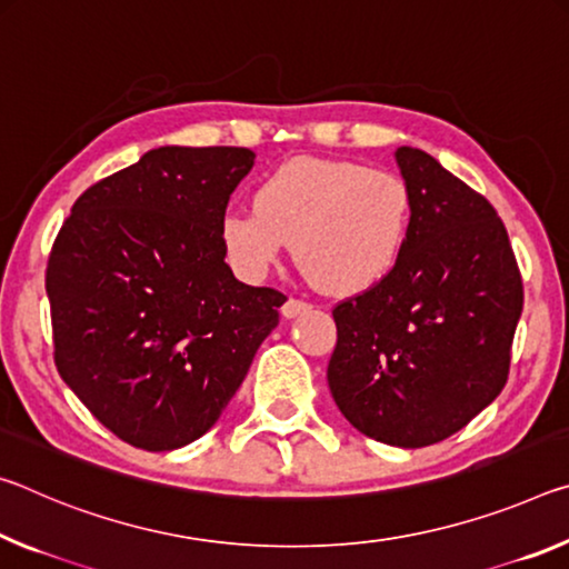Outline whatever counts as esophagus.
<instances>
[{
  "label": "esophagus",
  "mask_w": 569,
  "mask_h": 569,
  "mask_svg": "<svg viewBox=\"0 0 569 569\" xmlns=\"http://www.w3.org/2000/svg\"><path fill=\"white\" fill-rule=\"evenodd\" d=\"M310 302H305V300H297V297H290V300H287L284 305H282V315L287 320L290 318H297V315H305L307 310H310Z\"/></svg>",
  "instance_id": "obj_1"
}]
</instances>
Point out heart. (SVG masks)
I'll use <instances>...</instances> for the list:
<instances>
[{
  "mask_svg": "<svg viewBox=\"0 0 569 569\" xmlns=\"http://www.w3.org/2000/svg\"><path fill=\"white\" fill-rule=\"evenodd\" d=\"M411 227V189L398 173L338 158H295L257 186L254 209L223 213L219 241L244 279H262L295 241L297 264L315 284L356 295L393 272Z\"/></svg>",
  "mask_w": 569,
  "mask_h": 569,
  "instance_id": "b5f03b06",
  "label": "heart"
}]
</instances>
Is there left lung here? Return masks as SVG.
I'll return each instance as SVG.
<instances>
[{
  "label": "left lung",
  "mask_w": 569,
  "mask_h": 569,
  "mask_svg": "<svg viewBox=\"0 0 569 569\" xmlns=\"http://www.w3.org/2000/svg\"><path fill=\"white\" fill-rule=\"evenodd\" d=\"M396 161L413 227L383 282L332 307L328 366L340 413L403 449L461 431L507 386L525 305L521 272L497 209L418 148Z\"/></svg>",
  "instance_id": "8db88e82"
}]
</instances>
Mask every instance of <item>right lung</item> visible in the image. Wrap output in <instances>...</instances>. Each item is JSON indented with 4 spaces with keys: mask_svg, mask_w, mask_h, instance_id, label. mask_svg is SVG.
<instances>
[{
    "mask_svg": "<svg viewBox=\"0 0 569 569\" xmlns=\"http://www.w3.org/2000/svg\"><path fill=\"white\" fill-rule=\"evenodd\" d=\"M249 148L163 146L92 183L44 272L54 366L98 421L143 451L197 441L237 393L287 297L239 282L219 223Z\"/></svg>",
    "mask_w": 569,
    "mask_h": 569,
    "instance_id": "add662e5",
    "label": "right lung"
}]
</instances>
